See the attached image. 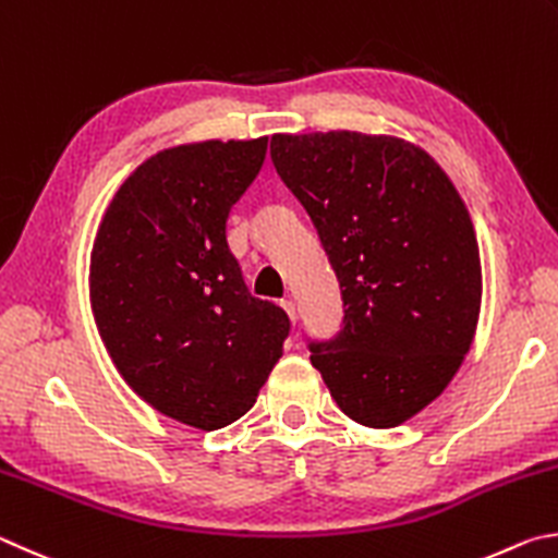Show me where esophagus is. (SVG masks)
Segmentation results:
<instances>
[{
  "label": "esophagus",
  "mask_w": 558,
  "mask_h": 558,
  "mask_svg": "<svg viewBox=\"0 0 558 558\" xmlns=\"http://www.w3.org/2000/svg\"><path fill=\"white\" fill-rule=\"evenodd\" d=\"M281 308L287 311V316H289L291 324H296V320H299V311H296L294 301H291V299H281Z\"/></svg>",
  "instance_id": "esophagus-1"
}]
</instances>
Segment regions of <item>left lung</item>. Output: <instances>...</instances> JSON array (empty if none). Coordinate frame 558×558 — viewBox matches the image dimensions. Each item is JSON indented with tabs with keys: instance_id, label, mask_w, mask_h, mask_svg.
Returning a JSON list of instances; mask_svg holds the SVG:
<instances>
[{
	"instance_id": "obj_1",
	"label": "left lung",
	"mask_w": 558,
	"mask_h": 558,
	"mask_svg": "<svg viewBox=\"0 0 558 558\" xmlns=\"http://www.w3.org/2000/svg\"><path fill=\"white\" fill-rule=\"evenodd\" d=\"M271 161L343 294V328L308 345L311 363L353 422L404 424L451 383L481 316V250L463 198L399 136L274 134Z\"/></svg>"
}]
</instances>
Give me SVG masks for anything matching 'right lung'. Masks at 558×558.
Wrapping results in <instances>:
<instances>
[{
	"label": "right lung",
	"instance_id": "add662e5",
	"mask_svg": "<svg viewBox=\"0 0 558 558\" xmlns=\"http://www.w3.org/2000/svg\"><path fill=\"white\" fill-rule=\"evenodd\" d=\"M267 156L250 142L171 146L107 205L90 254V306L124 383L156 412L215 432L257 402L289 316L244 287L228 215Z\"/></svg>",
	"mask_w": 558,
	"mask_h": 558
}]
</instances>
